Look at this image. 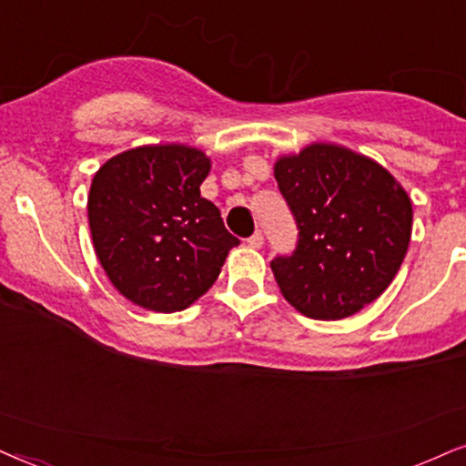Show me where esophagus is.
I'll use <instances>...</instances> for the list:
<instances>
[{"mask_svg":"<svg viewBox=\"0 0 466 466\" xmlns=\"http://www.w3.org/2000/svg\"><path fill=\"white\" fill-rule=\"evenodd\" d=\"M262 243H264V237H262V232H256V234H251V237L247 238V245H249L251 249H260Z\"/></svg>","mask_w":466,"mask_h":466,"instance_id":"34e87169","label":"esophagus"}]
</instances>
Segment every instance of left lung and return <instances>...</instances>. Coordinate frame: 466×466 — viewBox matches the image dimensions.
Segmentation results:
<instances>
[{"label":"left lung","mask_w":466,"mask_h":466,"mask_svg":"<svg viewBox=\"0 0 466 466\" xmlns=\"http://www.w3.org/2000/svg\"><path fill=\"white\" fill-rule=\"evenodd\" d=\"M273 172L299 226L297 251L270 262L286 301L316 320L376 301L410 243L404 187L374 158L327 141L277 157Z\"/></svg>","instance_id":"1"}]
</instances>
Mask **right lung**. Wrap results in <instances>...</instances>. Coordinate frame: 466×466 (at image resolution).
<instances>
[{
    "instance_id": "add662e5",
    "label": "right lung",
    "mask_w": 466,
    "mask_h": 466,
    "mask_svg": "<svg viewBox=\"0 0 466 466\" xmlns=\"http://www.w3.org/2000/svg\"><path fill=\"white\" fill-rule=\"evenodd\" d=\"M210 157L187 144L137 146L94 174L87 221L98 262L122 297L174 314L198 301L238 245L199 185Z\"/></svg>"
}]
</instances>
